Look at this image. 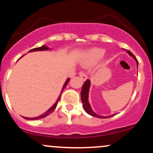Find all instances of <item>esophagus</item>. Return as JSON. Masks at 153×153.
I'll return each instance as SVG.
<instances>
[{
	"label": "esophagus",
	"mask_w": 153,
	"mask_h": 153,
	"mask_svg": "<svg viewBox=\"0 0 153 153\" xmlns=\"http://www.w3.org/2000/svg\"><path fill=\"white\" fill-rule=\"evenodd\" d=\"M80 78L82 80V81H85V80H87L88 77H87V75H86V74H85V73H80Z\"/></svg>",
	"instance_id": "esophagus-1"
}]
</instances>
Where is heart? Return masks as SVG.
<instances>
[{
  "label": "heart",
  "instance_id": "obj_1",
  "mask_svg": "<svg viewBox=\"0 0 153 153\" xmlns=\"http://www.w3.org/2000/svg\"><path fill=\"white\" fill-rule=\"evenodd\" d=\"M105 50L101 48H93L87 52L85 54L84 63L86 65L91 64L99 60L101 57L104 54Z\"/></svg>",
  "mask_w": 153,
  "mask_h": 153
}]
</instances>
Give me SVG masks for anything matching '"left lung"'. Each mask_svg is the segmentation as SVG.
<instances>
[{
    "instance_id": "8db88e82",
    "label": "left lung",
    "mask_w": 153,
    "mask_h": 153,
    "mask_svg": "<svg viewBox=\"0 0 153 153\" xmlns=\"http://www.w3.org/2000/svg\"><path fill=\"white\" fill-rule=\"evenodd\" d=\"M127 52L131 57H132L134 59V60L136 61L137 62V67L138 68V61L137 59H136V57H134V55L130 51L127 50ZM91 87V80H88L85 82V83L82 85V89H81V93H80V96H81V101L82 103V107H83L84 110L86 112L87 114H88L89 115L93 116V117H97V118H100V119H106V118H110V117H114V116L116 115V114H111L110 116H101L97 114L96 113L93 111L92 108H91V104L89 103V101H88V94H89V89H90Z\"/></svg>"
}]
</instances>
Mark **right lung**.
<instances>
[{
  "mask_svg": "<svg viewBox=\"0 0 153 153\" xmlns=\"http://www.w3.org/2000/svg\"><path fill=\"white\" fill-rule=\"evenodd\" d=\"M45 50H51V48H50L49 47L46 46V45H42V47H37V48H34V49H32V50H31L30 51H29V52H36V51H45ZM70 80V78H68L67 80H65V82L64 85H63V86L62 88V90H61V92H60V94H59V97L57 98V101H56V102L54 103L53 105H52V106L50 107V108H49L48 110L47 111H45V113L42 114L38 116V117H32V118H29V117H24V119H31V120H36V119H42L44 117H47V116H48L49 114H50L51 113H52V111H53L54 108L57 107V103H58L59 99H60V96L61 95H62V93L63 90L65 89V88L66 87L67 84L68 83V82H69Z\"/></svg>",
  "mask_w": 153,
  "mask_h": 153,
  "instance_id": "add662e5",
  "label": "right lung"
}]
</instances>
